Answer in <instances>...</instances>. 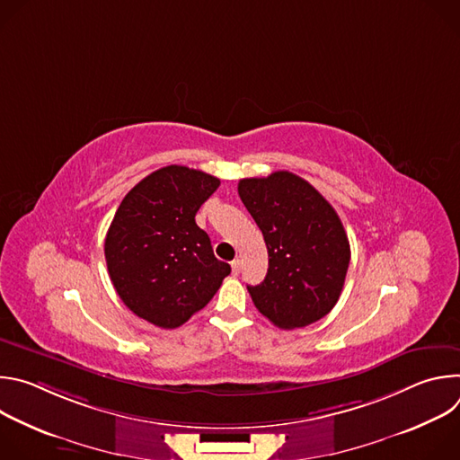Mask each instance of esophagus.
I'll return each instance as SVG.
<instances>
[{"instance_id":"esophagus-1","label":"esophagus","mask_w":460,"mask_h":460,"mask_svg":"<svg viewBox=\"0 0 460 460\" xmlns=\"http://www.w3.org/2000/svg\"><path fill=\"white\" fill-rule=\"evenodd\" d=\"M231 270H233V275H234V277L240 275V271H242V261H240L238 258L231 261Z\"/></svg>"}]
</instances>
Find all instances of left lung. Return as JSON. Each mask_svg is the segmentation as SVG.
Segmentation results:
<instances>
[{
  "label": "left lung",
  "mask_w": 460,
  "mask_h": 460,
  "mask_svg": "<svg viewBox=\"0 0 460 460\" xmlns=\"http://www.w3.org/2000/svg\"><path fill=\"white\" fill-rule=\"evenodd\" d=\"M238 194L264 234L270 256L264 282L247 286L256 309L282 330L325 316L339 302L351 258L337 211L289 171L243 178Z\"/></svg>",
  "instance_id": "left-lung-1"
}]
</instances>
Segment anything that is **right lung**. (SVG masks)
I'll list each match as a JSON object with an SVG mask.
<instances>
[{"label": "right lung", "instance_id": "right-lung-1", "mask_svg": "<svg viewBox=\"0 0 460 460\" xmlns=\"http://www.w3.org/2000/svg\"><path fill=\"white\" fill-rule=\"evenodd\" d=\"M218 185L199 169L162 167L125 194L107 231L105 260L118 296L164 330L206 307L231 273L194 220Z\"/></svg>", "mask_w": 460, "mask_h": 460}]
</instances>
